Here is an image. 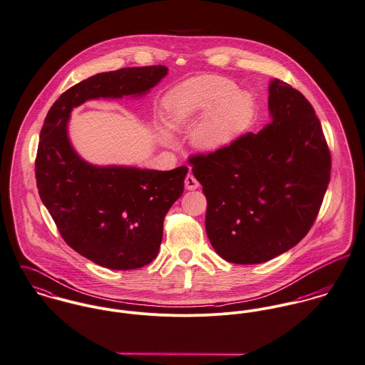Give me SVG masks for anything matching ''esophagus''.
<instances>
[{"label":"esophagus","instance_id":"esophagus-1","mask_svg":"<svg viewBox=\"0 0 365 365\" xmlns=\"http://www.w3.org/2000/svg\"><path fill=\"white\" fill-rule=\"evenodd\" d=\"M185 186H186L187 190H196L199 187V182H197V179L193 175L189 173L186 176V179H185Z\"/></svg>","mask_w":365,"mask_h":365}]
</instances>
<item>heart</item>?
Listing matches in <instances>:
<instances>
[{
  "instance_id": "1",
  "label": "heart",
  "mask_w": 365,
  "mask_h": 365,
  "mask_svg": "<svg viewBox=\"0 0 365 365\" xmlns=\"http://www.w3.org/2000/svg\"><path fill=\"white\" fill-rule=\"evenodd\" d=\"M173 122L205 113L193 133L195 143L205 151L231 144L250 122L255 112L253 98L237 91V83L221 76H202L179 85L166 101Z\"/></svg>"
}]
</instances>
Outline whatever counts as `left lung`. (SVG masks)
<instances>
[{
    "label": "left lung",
    "mask_w": 365,
    "mask_h": 365,
    "mask_svg": "<svg viewBox=\"0 0 365 365\" xmlns=\"http://www.w3.org/2000/svg\"><path fill=\"white\" fill-rule=\"evenodd\" d=\"M272 122L230 145L189 158L207 199L205 232L227 262H267L314 225L330 180V151L307 98L277 78Z\"/></svg>",
    "instance_id": "obj_1"
}]
</instances>
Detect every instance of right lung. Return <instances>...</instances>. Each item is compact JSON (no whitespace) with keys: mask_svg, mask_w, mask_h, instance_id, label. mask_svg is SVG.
<instances>
[{"mask_svg":"<svg viewBox=\"0 0 365 365\" xmlns=\"http://www.w3.org/2000/svg\"><path fill=\"white\" fill-rule=\"evenodd\" d=\"M166 74L165 66L96 74L61 93L41 127L35 161L41 202L66 243L102 267L133 270L157 257L163 218L182 196L189 168L91 165L71 147L70 113L89 99L141 96Z\"/></svg>","mask_w":365,"mask_h":365,"instance_id":"1","label":"right lung"}]
</instances>
